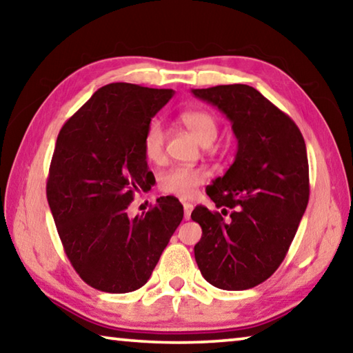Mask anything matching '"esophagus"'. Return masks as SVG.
I'll return each mask as SVG.
<instances>
[{
  "label": "esophagus",
  "instance_id": "34e87169",
  "mask_svg": "<svg viewBox=\"0 0 353 353\" xmlns=\"http://www.w3.org/2000/svg\"><path fill=\"white\" fill-rule=\"evenodd\" d=\"M183 208H184V219H186V221H189L190 212H192V210H194V205L189 203V201H184Z\"/></svg>",
  "mask_w": 353,
  "mask_h": 353
}]
</instances>
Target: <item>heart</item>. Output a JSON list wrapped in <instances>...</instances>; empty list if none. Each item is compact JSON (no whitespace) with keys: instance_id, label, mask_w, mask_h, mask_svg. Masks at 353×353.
Listing matches in <instances>:
<instances>
[{"instance_id":"heart-1","label":"heart","mask_w":353,"mask_h":353,"mask_svg":"<svg viewBox=\"0 0 353 353\" xmlns=\"http://www.w3.org/2000/svg\"><path fill=\"white\" fill-rule=\"evenodd\" d=\"M181 123L186 126L201 145H211L216 141L219 125L212 114L201 109H192L180 115ZM165 132L158 122L148 125L142 137V152L148 163L159 164L164 159ZM205 172L199 167L176 165L163 172L158 178V186L165 194L180 199L194 197L201 183L205 181Z\"/></svg>"}]
</instances>
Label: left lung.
<instances>
[{
	"mask_svg": "<svg viewBox=\"0 0 353 353\" xmlns=\"http://www.w3.org/2000/svg\"><path fill=\"white\" fill-rule=\"evenodd\" d=\"M227 115L238 139L234 163L206 194L230 211H192L203 234L195 261L219 290L244 291L272 275L285 259L310 199L308 156L294 120L247 84L192 89Z\"/></svg>",
	"mask_w": 353,
	"mask_h": 353,
	"instance_id": "obj_1",
	"label": "left lung"
}]
</instances>
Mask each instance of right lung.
Instances as JSON below:
<instances>
[{"label": "right lung", "mask_w": 353, "mask_h": 353, "mask_svg": "<svg viewBox=\"0 0 353 353\" xmlns=\"http://www.w3.org/2000/svg\"><path fill=\"white\" fill-rule=\"evenodd\" d=\"M172 97V89L108 84L57 136L46 199L72 265L98 291L125 294L145 285L183 221L175 197H161L145 214L128 217L134 195L154 183L143 132Z\"/></svg>", "instance_id": "right-lung-1"}]
</instances>
